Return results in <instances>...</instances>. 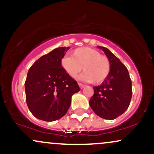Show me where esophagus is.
Here are the masks:
<instances>
[{"label":"esophagus","instance_id":"1","mask_svg":"<svg viewBox=\"0 0 154 154\" xmlns=\"http://www.w3.org/2000/svg\"><path fill=\"white\" fill-rule=\"evenodd\" d=\"M78 85H79V88H80L81 89H82V88H84L85 87V85L82 84V83H78Z\"/></svg>","mask_w":154,"mask_h":154}]
</instances>
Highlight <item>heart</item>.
<instances>
[{
	"label": "heart",
	"instance_id": "heart-1",
	"mask_svg": "<svg viewBox=\"0 0 154 154\" xmlns=\"http://www.w3.org/2000/svg\"><path fill=\"white\" fill-rule=\"evenodd\" d=\"M72 56H66L61 61V66L70 77H75L82 71L81 79L95 84L103 82L110 73L111 63L106 56L89 47L78 48Z\"/></svg>",
	"mask_w": 154,
	"mask_h": 154
}]
</instances>
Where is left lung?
<instances>
[{"mask_svg": "<svg viewBox=\"0 0 154 154\" xmlns=\"http://www.w3.org/2000/svg\"><path fill=\"white\" fill-rule=\"evenodd\" d=\"M105 53L111 63L110 73L100 85L93 87L94 94L89 101L95 114L112 120L128 109L132 98V81L128 69L109 49L98 46Z\"/></svg>", "mask_w": 154, "mask_h": 154, "instance_id": "obj_1", "label": "left lung"}]
</instances>
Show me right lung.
<instances>
[{
	"mask_svg": "<svg viewBox=\"0 0 154 154\" xmlns=\"http://www.w3.org/2000/svg\"><path fill=\"white\" fill-rule=\"evenodd\" d=\"M69 47L54 49L41 56L29 68L25 81L26 101L33 116L53 122L66 114L72 96L79 87L61 66Z\"/></svg>",
	"mask_w": 154,
	"mask_h": 154,
	"instance_id": "add662e5",
	"label": "right lung"
}]
</instances>
